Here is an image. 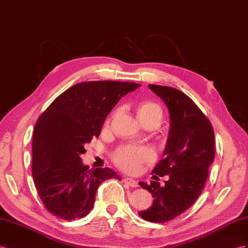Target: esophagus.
<instances>
[{"label":"esophagus","mask_w":248,"mask_h":248,"mask_svg":"<svg viewBox=\"0 0 248 248\" xmlns=\"http://www.w3.org/2000/svg\"><path fill=\"white\" fill-rule=\"evenodd\" d=\"M124 182L125 183V185H128L132 187H137L138 186V183L136 180L132 179V178H129V177H125V178H124Z\"/></svg>","instance_id":"esophagus-1"}]
</instances>
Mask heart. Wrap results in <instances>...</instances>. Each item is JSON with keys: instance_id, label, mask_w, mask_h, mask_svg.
I'll list each match as a JSON object with an SVG mask.
<instances>
[{"instance_id": "1", "label": "heart", "mask_w": 248, "mask_h": 248, "mask_svg": "<svg viewBox=\"0 0 248 248\" xmlns=\"http://www.w3.org/2000/svg\"><path fill=\"white\" fill-rule=\"evenodd\" d=\"M137 116L140 122L155 118L160 122L162 116L161 108L153 101H143L137 107ZM109 122V120H108ZM154 151L143 145H123L113 154V159L117 166L126 172L135 173L140 169L141 164L153 160Z\"/></svg>"}]
</instances>
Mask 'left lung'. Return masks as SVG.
Segmentation results:
<instances>
[{"label":"left lung","instance_id":"8db88e82","mask_svg":"<svg viewBox=\"0 0 248 248\" xmlns=\"http://www.w3.org/2000/svg\"><path fill=\"white\" fill-rule=\"evenodd\" d=\"M149 88L164 101L170 113L166 150L152 174L169 175V180L164 186L157 181L139 182L154 198L153 205L139 216L163 223L185 213L199 198L215 158V134L209 120L186 94L166 86Z\"/></svg>","mask_w":248,"mask_h":248}]
</instances>
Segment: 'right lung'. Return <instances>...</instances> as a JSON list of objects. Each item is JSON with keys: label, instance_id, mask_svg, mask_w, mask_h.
<instances>
[{"label": "right lung", "instance_id": "add662e5", "mask_svg": "<svg viewBox=\"0 0 248 248\" xmlns=\"http://www.w3.org/2000/svg\"><path fill=\"white\" fill-rule=\"evenodd\" d=\"M140 86L97 80L69 88L42 113L33 130L32 176L48 212L63 220L87 216L101 182L120 176L109 168L89 170L81 161L85 144L98 137L108 114Z\"/></svg>", "mask_w": 248, "mask_h": 248}]
</instances>
